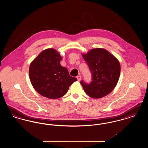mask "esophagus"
I'll return each mask as SVG.
<instances>
[{
	"label": "esophagus",
	"instance_id": "obj_1",
	"mask_svg": "<svg viewBox=\"0 0 148 148\" xmlns=\"http://www.w3.org/2000/svg\"><path fill=\"white\" fill-rule=\"evenodd\" d=\"M77 79L78 81H80L81 80V79H82V77H81L80 75H78V76L77 77Z\"/></svg>",
	"mask_w": 148,
	"mask_h": 148
}]
</instances>
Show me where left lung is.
Wrapping results in <instances>:
<instances>
[{
	"mask_svg": "<svg viewBox=\"0 0 148 148\" xmlns=\"http://www.w3.org/2000/svg\"><path fill=\"white\" fill-rule=\"evenodd\" d=\"M92 74V82H80L85 92L92 98L104 97L113 91L119 80L120 65L106 50L93 49L82 54Z\"/></svg>",
	"mask_w": 148,
	"mask_h": 148,
	"instance_id": "1",
	"label": "left lung"
}]
</instances>
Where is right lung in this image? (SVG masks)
<instances>
[{
	"label": "right lung",
	"mask_w": 148,
	"mask_h": 148,
	"mask_svg": "<svg viewBox=\"0 0 148 148\" xmlns=\"http://www.w3.org/2000/svg\"><path fill=\"white\" fill-rule=\"evenodd\" d=\"M62 57L54 49L42 51L31 63L29 75L31 83L43 97L56 99L63 97L77 79L60 65Z\"/></svg>",
	"instance_id": "1"
}]
</instances>
